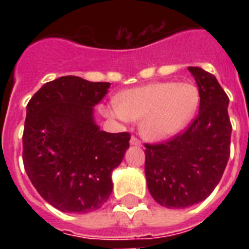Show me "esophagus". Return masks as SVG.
<instances>
[{
  "label": "esophagus",
  "mask_w": 249,
  "mask_h": 249,
  "mask_svg": "<svg viewBox=\"0 0 249 249\" xmlns=\"http://www.w3.org/2000/svg\"><path fill=\"white\" fill-rule=\"evenodd\" d=\"M130 144H133V146H141V141L137 138V137L133 136L132 138H130Z\"/></svg>",
  "instance_id": "obj_1"
}]
</instances>
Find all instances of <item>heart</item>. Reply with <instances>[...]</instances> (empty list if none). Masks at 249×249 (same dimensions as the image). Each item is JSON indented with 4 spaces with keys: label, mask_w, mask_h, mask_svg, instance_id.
<instances>
[{
    "label": "heart",
    "mask_w": 249,
    "mask_h": 249,
    "mask_svg": "<svg viewBox=\"0 0 249 249\" xmlns=\"http://www.w3.org/2000/svg\"><path fill=\"white\" fill-rule=\"evenodd\" d=\"M199 102L200 94L194 84L160 81L120 93L109 115L121 120L141 119L140 132L144 138L163 141L193 120Z\"/></svg>",
    "instance_id": "b5f03b06"
}]
</instances>
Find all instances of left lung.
<instances>
[{
	"mask_svg": "<svg viewBox=\"0 0 249 249\" xmlns=\"http://www.w3.org/2000/svg\"><path fill=\"white\" fill-rule=\"evenodd\" d=\"M189 71L199 88V113L172 140L144 143L148 191L166 208H186L209 196L230 156L229 97L212 73L200 67H189Z\"/></svg>",
	"mask_w": 249,
	"mask_h": 249,
	"instance_id": "obj_1",
	"label": "left lung"
}]
</instances>
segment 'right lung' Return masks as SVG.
Segmentation results:
<instances>
[{
  "label": "right lung",
  "mask_w": 249,
  "mask_h": 249,
  "mask_svg": "<svg viewBox=\"0 0 249 249\" xmlns=\"http://www.w3.org/2000/svg\"><path fill=\"white\" fill-rule=\"evenodd\" d=\"M109 83L63 76L42 85L27 105L23 163L37 193L62 212L88 213L112 193L111 174L130 134L99 129L93 107Z\"/></svg>",
  "instance_id": "add662e5"
}]
</instances>
